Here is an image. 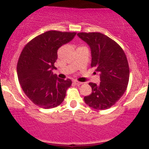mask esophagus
<instances>
[{
  "label": "esophagus",
  "mask_w": 149,
  "mask_h": 149,
  "mask_svg": "<svg viewBox=\"0 0 149 149\" xmlns=\"http://www.w3.org/2000/svg\"><path fill=\"white\" fill-rule=\"evenodd\" d=\"M73 83H74V85H82V82H78V81H73Z\"/></svg>",
  "instance_id": "34e87169"
}]
</instances>
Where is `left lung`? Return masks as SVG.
Segmentation results:
<instances>
[{"instance_id": "8db88e82", "label": "left lung", "mask_w": 149, "mask_h": 149, "mask_svg": "<svg viewBox=\"0 0 149 149\" xmlns=\"http://www.w3.org/2000/svg\"><path fill=\"white\" fill-rule=\"evenodd\" d=\"M91 49V67L100 73V84L90 82L92 93L84 97L87 105L96 110L110 108L125 92L129 81V66L125 52L116 42L98 32L78 33Z\"/></svg>"}]
</instances>
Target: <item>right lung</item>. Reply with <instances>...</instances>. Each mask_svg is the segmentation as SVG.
<instances>
[{
	"mask_svg": "<svg viewBox=\"0 0 149 149\" xmlns=\"http://www.w3.org/2000/svg\"><path fill=\"white\" fill-rule=\"evenodd\" d=\"M75 32L49 31L31 40L21 52L17 64L18 81L26 95L33 103L44 109L60 105L71 79L53 74L57 50L72 40Z\"/></svg>",
	"mask_w": 149,
	"mask_h": 149,
	"instance_id": "1",
	"label": "right lung"
}]
</instances>
